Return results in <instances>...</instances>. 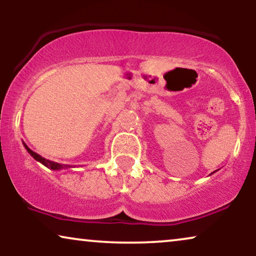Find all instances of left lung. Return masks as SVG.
Returning a JSON list of instances; mask_svg holds the SVG:
<instances>
[{"label": "left lung", "instance_id": "1", "mask_svg": "<svg viewBox=\"0 0 256 256\" xmlns=\"http://www.w3.org/2000/svg\"><path fill=\"white\" fill-rule=\"evenodd\" d=\"M212 174H213V172H212Z\"/></svg>", "mask_w": 256, "mask_h": 256}]
</instances>
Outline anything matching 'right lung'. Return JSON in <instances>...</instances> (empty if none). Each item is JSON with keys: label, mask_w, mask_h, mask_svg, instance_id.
I'll return each instance as SVG.
<instances>
[{"label": "right lung", "mask_w": 256, "mask_h": 256, "mask_svg": "<svg viewBox=\"0 0 256 256\" xmlns=\"http://www.w3.org/2000/svg\"><path fill=\"white\" fill-rule=\"evenodd\" d=\"M23 146H26V152H29L30 155L32 156L34 158L37 160V162L42 163V164H43V166L48 168V169H51V170H62V169H71V168H74V166H66V164H60V163L54 162V160H50L44 158V157H42L40 155H38L37 152H32V150H31V149L29 148V146H28L24 142H23Z\"/></svg>", "instance_id": "1"}]
</instances>
